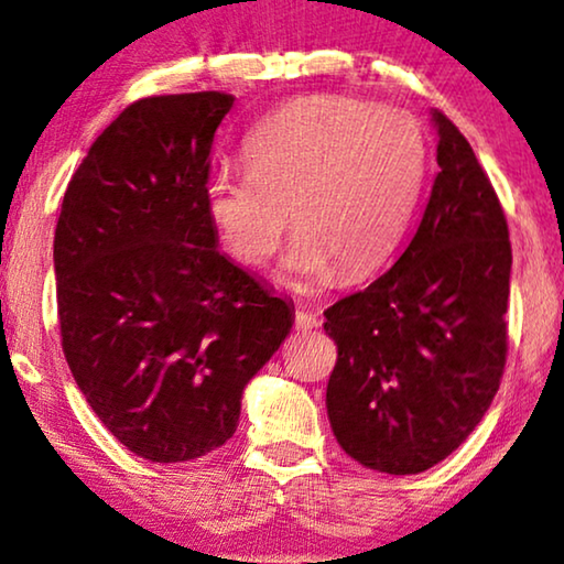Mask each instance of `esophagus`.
<instances>
[{
  "instance_id": "obj_1",
  "label": "esophagus",
  "mask_w": 564,
  "mask_h": 564,
  "mask_svg": "<svg viewBox=\"0 0 564 564\" xmlns=\"http://www.w3.org/2000/svg\"><path fill=\"white\" fill-rule=\"evenodd\" d=\"M294 322H296V329H302V333H306V329L319 327V314L312 312V310H306V306H299Z\"/></svg>"
}]
</instances>
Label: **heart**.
<instances>
[{
	"instance_id": "1",
	"label": "heart",
	"mask_w": 564,
	"mask_h": 564,
	"mask_svg": "<svg viewBox=\"0 0 564 564\" xmlns=\"http://www.w3.org/2000/svg\"><path fill=\"white\" fill-rule=\"evenodd\" d=\"M247 170L206 180V212L229 254L258 268L291 221L283 262L296 289L371 273L408 227L427 167L410 112L352 97H310L270 116L245 147Z\"/></svg>"
}]
</instances>
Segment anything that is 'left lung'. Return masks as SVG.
I'll return each instance as SVG.
<instances>
[{
  "label": "left lung",
  "instance_id": "1",
  "mask_svg": "<svg viewBox=\"0 0 564 564\" xmlns=\"http://www.w3.org/2000/svg\"><path fill=\"white\" fill-rule=\"evenodd\" d=\"M441 172L415 237L369 289L325 312L337 345L327 417L343 452L417 475L456 452L490 408L508 352L510 239L469 141L433 110Z\"/></svg>",
  "mask_w": 564,
  "mask_h": 564
}]
</instances>
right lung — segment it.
Wrapping results in <instances>:
<instances>
[{
    "label": "right lung",
    "instance_id": "right-lung-1",
    "mask_svg": "<svg viewBox=\"0 0 564 564\" xmlns=\"http://www.w3.org/2000/svg\"><path fill=\"white\" fill-rule=\"evenodd\" d=\"M235 97H144L64 193L56 302L72 377L141 459H198L235 435L242 392L294 325L291 304L219 252L206 212L214 133Z\"/></svg>",
    "mask_w": 564,
    "mask_h": 564
}]
</instances>
